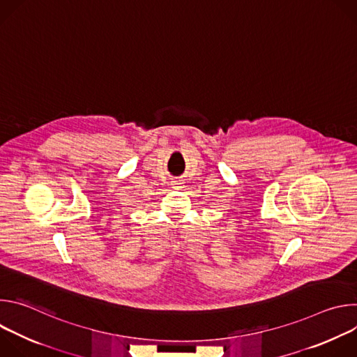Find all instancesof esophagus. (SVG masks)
I'll return each mask as SVG.
<instances>
[{
  "instance_id": "obj_1",
  "label": "esophagus",
  "mask_w": 357,
  "mask_h": 357,
  "mask_svg": "<svg viewBox=\"0 0 357 357\" xmlns=\"http://www.w3.org/2000/svg\"><path fill=\"white\" fill-rule=\"evenodd\" d=\"M171 186H172V189L179 190V189H182L185 185H183V182H182L181 179H175V181H172V182H171Z\"/></svg>"
}]
</instances>
